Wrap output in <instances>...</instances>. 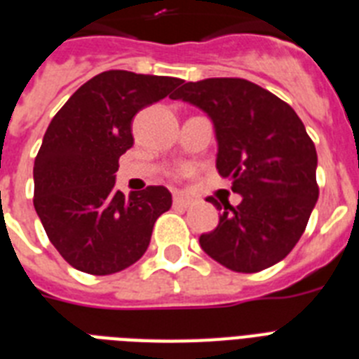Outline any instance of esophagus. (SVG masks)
I'll return each instance as SVG.
<instances>
[{"label": "esophagus", "instance_id": "34e87169", "mask_svg": "<svg viewBox=\"0 0 359 359\" xmlns=\"http://www.w3.org/2000/svg\"><path fill=\"white\" fill-rule=\"evenodd\" d=\"M191 205V201L184 196H175L173 197V207L177 208H188Z\"/></svg>", "mask_w": 359, "mask_h": 359}]
</instances>
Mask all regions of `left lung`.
<instances>
[{"label":"left lung","instance_id":"8db88e82","mask_svg":"<svg viewBox=\"0 0 359 359\" xmlns=\"http://www.w3.org/2000/svg\"><path fill=\"white\" fill-rule=\"evenodd\" d=\"M214 124L216 169L242 196L224 203L218 227L199 236L203 251L235 272H261L289 255L318 199L317 151L296 111L240 78L188 81L171 95Z\"/></svg>","mask_w":359,"mask_h":359}]
</instances>
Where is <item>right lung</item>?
Listing matches in <instances>:
<instances>
[{
	"mask_svg": "<svg viewBox=\"0 0 359 359\" xmlns=\"http://www.w3.org/2000/svg\"><path fill=\"white\" fill-rule=\"evenodd\" d=\"M180 83L108 70L83 83L48 126L33 168V205L53 248L76 270L108 276L140 261L154 222L171 208L163 186L124 197L115 171L134 145V115Z\"/></svg>",
	"mask_w": 359,
	"mask_h": 359,
	"instance_id": "1",
	"label": "right lung"
}]
</instances>
